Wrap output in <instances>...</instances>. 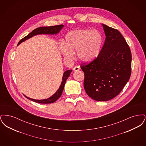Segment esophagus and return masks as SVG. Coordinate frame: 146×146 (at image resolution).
I'll use <instances>...</instances> for the list:
<instances>
[{"label": "esophagus", "mask_w": 146, "mask_h": 146, "mask_svg": "<svg viewBox=\"0 0 146 146\" xmlns=\"http://www.w3.org/2000/svg\"><path fill=\"white\" fill-rule=\"evenodd\" d=\"M79 70H80V67L79 66H76L73 68L74 72H77V71H78Z\"/></svg>", "instance_id": "1"}]
</instances>
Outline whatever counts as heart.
<instances>
[{
    "instance_id": "obj_1",
    "label": "heart",
    "mask_w": 146,
    "mask_h": 146,
    "mask_svg": "<svg viewBox=\"0 0 146 146\" xmlns=\"http://www.w3.org/2000/svg\"><path fill=\"white\" fill-rule=\"evenodd\" d=\"M103 36L97 30L76 29L66 37V43L60 45L64 56L72 58L76 51L78 58L83 62H90L99 55L103 44Z\"/></svg>"
}]
</instances>
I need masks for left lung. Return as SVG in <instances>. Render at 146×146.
Segmentation results:
<instances>
[{"label":"left lung","instance_id":"left-lung-1","mask_svg":"<svg viewBox=\"0 0 146 146\" xmlns=\"http://www.w3.org/2000/svg\"><path fill=\"white\" fill-rule=\"evenodd\" d=\"M106 36L97 57L81 64L84 73V87L94 100L106 101L117 96L131 73V52L120 32L102 24Z\"/></svg>","mask_w":146,"mask_h":146}]
</instances>
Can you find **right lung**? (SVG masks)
<instances>
[{
    "instance_id": "right-lung-1",
    "label": "right lung",
    "mask_w": 146,
    "mask_h": 146,
    "mask_svg": "<svg viewBox=\"0 0 146 146\" xmlns=\"http://www.w3.org/2000/svg\"><path fill=\"white\" fill-rule=\"evenodd\" d=\"M63 27V25H56V26H50V27H41L39 28H36L34 29L32 32H31L29 34H28L27 36L22 38L21 40L18 43V45L20 44L21 42H22L25 41L26 40L28 39L29 38L35 36V35H42V34H48V35H56L60 31ZM72 70H66L64 72L62 77V81L61 82V84L60 85V88L58 89L57 90L55 93L50 97H49L47 99H44V100H35L32 99L31 98L26 96L24 95L26 98H27L29 100L34 101L35 102L39 103V104H52L55 102L62 95L64 86L66 83V82L68 78L70 76V74Z\"/></svg>"
}]
</instances>
